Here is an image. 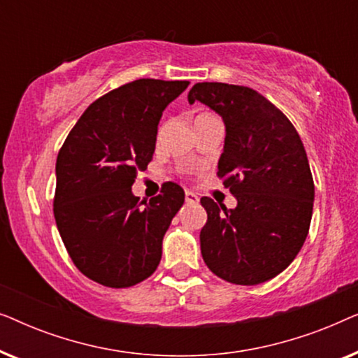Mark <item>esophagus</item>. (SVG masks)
<instances>
[{"label":"esophagus","instance_id":"1","mask_svg":"<svg viewBox=\"0 0 358 358\" xmlns=\"http://www.w3.org/2000/svg\"><path fill=\"white\" fill-rule=\"evenodd\" d=\"M185 202L187 203H199V197L190 190H185Z\"/></svg>","mask_w":358,"mask_h":358}]
</instances>
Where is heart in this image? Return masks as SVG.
I'll use <instances>...</instances> for the list:
<instances>
[{"label": "heart", "instance_id": "1", "mask_svg": "<svg viewBox=\"0 0 358 358\" xmlns=\"http://www.w3.org/2000/svg\"><path fill=\"white\" fill-rule=\"evenodd\" d=\"M202 115H205V114H202Z\"/></svg>", "mask_w": 358, "mask_h": 358}]
</instances>
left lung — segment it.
<instances>
[{"instance_id": "8db88e82", "label": "left lung", "mask_w": 358, "mask_h": 358, "mask_svg": "<svg viewBox=\"0 0 358 358\" xmlns=\"http://www.w3.org/2000/svg\"><path fill=\"white\" fill-rule=\"evenodd\" d=\"M200 101L227 127L217 176L236 208L202 197L207 223L200 251L215 275L236 285L267 282L293 262L310 231L315 182L300 135L287 115L257 91L227 83H197Z\"/></svg>"}]
</instances>
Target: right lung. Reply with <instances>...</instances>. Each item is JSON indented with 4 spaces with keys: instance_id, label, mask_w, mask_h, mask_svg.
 Here are the masks:
<instances>
[{
    "instance_id": "add662e5",
    "label": "right lung",
    "mask_w": 358,
    "mask_h": 358,
    "mask_svg": "<svg viewBox=\"0 0 358 358\" xmlns=\"http://www.w3.org/2000/svg\"><path fill=\"white\" fill-rule=\"evenodd\" d=\"M187 86L141 78L112 90L87 107L58 151L57 228L78 271L101 285L134 287L161 261L184 190L164 182L146 203L131 185L153 159L163 110Z\"/></svg>"
}]
</instances>
